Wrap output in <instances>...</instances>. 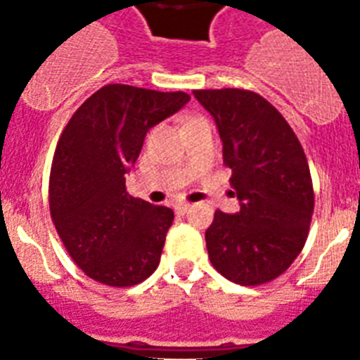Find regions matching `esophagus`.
<instances>
[{
	"label": "esophagus",
	"mask_w": 360,
	"mask_h": 360,
	"mask_svg": "<svg viewBox=\"0 0 360 360\" xmlns=\"http://www.w3.org/2000/svg\"><path fill=\"white\" fill-rule=\"evenodd\" d=\"M188 209H191V203H177V205H175V213L185 214Z\"/></svg>",
	"instance_id": "34e87169"
}]
</instances>
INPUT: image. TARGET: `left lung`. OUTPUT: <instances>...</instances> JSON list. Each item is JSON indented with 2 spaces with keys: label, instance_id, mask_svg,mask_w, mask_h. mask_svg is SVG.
I'll return each mask as SVG.
<instances>
[{
  "label": "left lung",
  "instance_id": "8db88e82",
  "mask_svg": "<svg viewBox=\"0 0 360 360\" xmlns=\"http://www.w3.org/2000/svg\"><path fill=\"white\" fill-rule=\"evenodd\" d=\"M213 115L237 213H214L205 231L209 259L222 276L259 285L284 273L307 243L314 188L307 155L288 121L246 89H196Z\"/></svg>",
  "mask_w": 360,
  "mask_h": 360
}]
</instances>
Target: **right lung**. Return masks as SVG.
Segmentation results:
<instances>
[{"instance_id": "right-lung-1", "label": "right lung", "mask_w": 360, "mask_h": 360, "mask_svg": "<svg viewBox=\"0 0 360 360\" xmlns=\"http://www.w3.org/2000/svg\"><path fill=\"white\" fill-rule=\"evenodd\" d=\"M191 97L110 84L76 110L50 169V214L75 263L101 284L129 288L155 273L174 211L129 196L124 174L147 130Z\"/></svg>"}]
</instances>
